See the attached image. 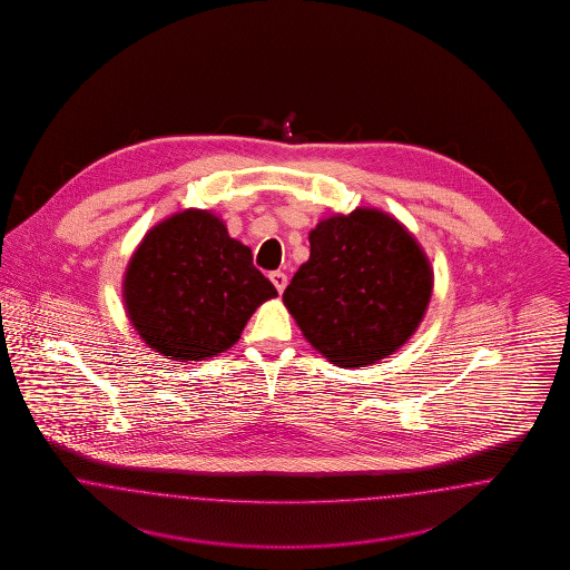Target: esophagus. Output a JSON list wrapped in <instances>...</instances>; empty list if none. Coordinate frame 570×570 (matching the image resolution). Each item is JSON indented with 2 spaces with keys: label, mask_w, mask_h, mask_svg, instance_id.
Returning a JSON list of instances; mask_svg holds the SVG:
<instances>
[{
  "label": "esophagus",
  "mask_w": 570,
  "mask_h": 570,
  "mask_svg": "<svg viewBox=\"0 0 570 570\" xmlns=\"http://www.w3.org/2000/svg\"><path fill=\"white\" fill-rule=\"evenodd\" d=\"M269 279H272V284L276 286L277 293H284V288H286V284H288V277H286V274H282V272H274V274H269Z\"/></svg>",
  "instance_id": "esophagus-1"
}]
</instances>
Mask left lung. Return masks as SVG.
<instances>
[{
	"label": "left lung",
	"instance_id": "1",
	"mask_svg": "<svg viewBox=\"0 0 570 570\" xmlns=\"http://www.w3.org/2000/svg\"><path fill=\"white\" fill-rule=\"evenodd\" d=\"M311 253L284 305L317 353L365 367L405 345L431 303V261L414 234L380 208L334 213L309 232Z\"/></svg>",
	"mask_w": 570,
	"mask_h": 570
}]
</instances>
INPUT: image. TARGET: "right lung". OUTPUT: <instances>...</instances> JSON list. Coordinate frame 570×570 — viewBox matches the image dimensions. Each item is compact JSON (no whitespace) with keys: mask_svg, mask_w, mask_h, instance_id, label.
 Instances as JSON below:
<instances>
[{"mask_svg":"<svg viewBox=\"0 0 570 570\" xmlns=\"http://www.w3.org/2000/svg\"><path fill=\"white\" fill-rule=\"evenodd\" d=\"M274 296L250 248L207 208L173 213L148 229L122 276L131 326L173 362H203L236 345L250 315Z\"/></svg>","mask_w":570,"mask_h":570,"instance_id":"right-lung-1","label":"right lung"}]
</instances>
